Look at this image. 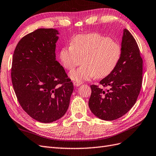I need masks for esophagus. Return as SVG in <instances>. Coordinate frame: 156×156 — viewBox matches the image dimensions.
<instances>
[{
    "label": "esophagus",
    "mask_w": 156,
    "mask_h": 156,
    "mask_svg": "<svg viewBox=\"0 0 156 156\" xmlns=\"http://www.w3.org/2000/svg\"><path fill=\"white\" fill-rule=\"evenodd\" d=\"M73 85L75 87H79L81 85V83H78V82H73Z\"/></svg>",
    "instance_id": "34e87169"
}]
</instances>
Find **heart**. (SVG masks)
Listing matches in <instances>:
<instances>
[{
    "label": "heart",
    "instance_id": "1",
    "mask_svg": "<svg viewBox=\"0 0 156 156\" xmlns=\"http://www.w3.org/2000/svg\"><path fill=\"white\" fill-rule=\"evenodd\" d=\"M122 48L111 38L98 33L73 37L71 46L63 47L59 58L62 65L69 71L83 65L69 73L75 82L82 83L95 77L102 79L115 70L121 60Z\"/></svg>",
    "mask_w": 156,
    "mask_h": 156
}]
</instances>
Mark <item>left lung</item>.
Masks as SVG:
<instances>
[{
	"instance_id": "obj_1",
	"label": "left lung",
	"mask_w": 156,
	"mask_h": 156,
	"mask_svg": "<svg viewBox=\"0 0 156 156\" xmlns=\"http://www.w3.org/2000/svg\"><path fill=\"white\" fill-rule=\"evenodd\" d=\"M121 60L115 70L101 80L104 90L92 85L88 101L90 111L99 119L113 121L127 113L135 104L142 83V59L133 36L123 30Z\"/></svg>"
}]
</instances>
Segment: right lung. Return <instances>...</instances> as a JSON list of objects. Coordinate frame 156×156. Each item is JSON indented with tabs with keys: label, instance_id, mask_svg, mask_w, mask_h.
<instances>
[{
	"label": "right lung",
	"instance_id": "obj_1",
	"mask_svg": "<svg viewBox=\"0 0 156 156\" xmlns=\"http://www.w3.org/2000/svg\"><path fill=\"white\" fill-rule=\"evenodd\" d=\"M58 31L38 29L17 44L11 69L12 85L18 102L27 114L41 123L64 116L73 90V83L56 60Z\"/></svg>",
	"mask_w": 156,
	"mask_h": 156
}]
</instances>
